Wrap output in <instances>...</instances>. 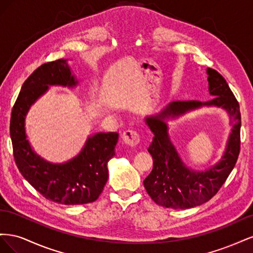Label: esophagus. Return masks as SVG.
<instances>
[{"mask_svg": "<svg viewBox=\"0 0 253 253\" xmlns=\"http://www.w3.org/2000/svg\"><path fill=\"white\" fill-rule=\"evenodd\" d=\"M122 139L128 145H136L140 141V135L136 129H126L122 135Z\"/></svg>", "mask_w": 253, "mask_h": 253, "instance_id": "esophagus-1", "label": "esophagus"}]
</instances>
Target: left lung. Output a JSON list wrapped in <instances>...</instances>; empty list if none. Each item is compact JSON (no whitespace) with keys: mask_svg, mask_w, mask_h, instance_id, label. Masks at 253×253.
<instances>
[{"mask_svg":"<svg viewBox=\"0 0 253 253\" xmlns=\"http://www.w3.org/2000/svg\"><path fill=\"white\" fill-rule=\"evenodd\" d=\"M209 91L215 96L207 102L174 101L155 116L145 119L154 134L148 149L153 169L143 180L148 194L157 205L172 209H187L210 201L227 180L239 158L241 150L240 104L226 79L213 68L207 70ZM221 106L227 110L234 126L227 149L221 162L205 172H194L183 166L171 144L164 120L174 118L202 106Z\"/></svg>","mask_w":253,"mask_h":253,"instance_id":"8db88e82","label":"left lung"}]
</instances>
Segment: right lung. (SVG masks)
Masks as SVG:
<instances>
[{
	"label": "right lung",
	"mask_w": 253,
	"mask_h": 253,
	"mask_svg": "<svg viewBox=\"0 0 253 253\" xmlns=\"http://www.w3.org/2000/svg\"><path fill=\"white\" fill-rule=\"evenodd\" d=\"M77 84L66 60L59 59L37 68L23 83L10 117V138L20 173L46 200L61 205L95 202L109 177L108 163L115 155L118 133H98L86 141L80 154L63 165H52L36 155L26 139V114L48 85Z\"/></svg>",
	"instance_id": "add662e5"
}]
</instances>
